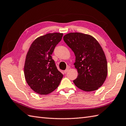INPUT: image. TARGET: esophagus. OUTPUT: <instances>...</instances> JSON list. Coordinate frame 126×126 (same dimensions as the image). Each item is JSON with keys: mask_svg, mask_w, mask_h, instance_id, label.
<instances>
[{"mask_svg": "<svg viewBox=\"0 0 126 126\" xmlns=\"http://www.w3.org/2000/svg\"><path fill=\"white\" fill-rule=\"evenodd\" d=\"M68 71H69V68H66V69H65V70L64 71V73H65V74H66V73H67V72H68Z\"/></svg>", "mask_w": 126, "mask_h": 126, "instance_id": "esophagus-1", "label": "esophagus"}]
</instances>
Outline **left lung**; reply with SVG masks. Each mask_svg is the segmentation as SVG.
<instances>
[{
    "label": "left lung",
    "instance_id": "1",
    "mask_svg": "<svg viewBox=\"0 0 126 126\" xmlns=\"http://www.w3.org/2000/svg\"><path fill=\"white\" fill-rule=\"evenodd\" d=\"M63 40L76 57L74 65L78 75L73 81L75 86L86 92L98 90L108 74L107 61L99 43L92 36L78 32L66 34Z\"/></svg>",
    "mask_w": 126,
    "mask_h": 126
}]
</instances>
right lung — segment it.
I'll use <instances>...</instances> for the list:
<instances>
[{
	"instance_id": "right-lung-1",
	"label": "right lung",
	"mask_w": 126,
	"mask_h": 126,
	"mask_svg": "<svg viewBox=\"0 0 126 126\" xmlns=\"http://www.w3.org/2000/svg\"><path fill=\"white\" fill-rule=\"evenodd\" d=\"M63 33H48L37 38L27 53L24 74L27 83L34 92L46 95L58 87L63 75L52 59L54 49Z\"/></svg>"
}]
</instances>
